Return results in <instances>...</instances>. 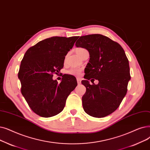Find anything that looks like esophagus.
Masks as SVG:
<instances>
[{
  "instance_id": "esophagus-1",
  "label": "esophagus",
  "mask_w": 150,
  "mask_h": 150,
  "mask_svg": "<svg viewBox=\"0 0 150 150\" xmlns=\"http://www.w3.org/2000/svg\"><path fill=\"white\" fill-rule=\"evenodd\" d=\"M76 80H77V83H78V84H81V80L80 78H79V77H78L77 79H76Z\"/></svg>"
}]
</instances>
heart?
<instances>
[{
	"mask_svg": "<svg viewBox=\"0 0 150 150\" xmlns=\"http://www.w3.org/2000/svg\"><path fill=\"white\" fill-rule=\"evenodd\" d=\"M75 51L76 54L79 55L80 57H82L83 56V54L87 52L88 51L85 49V48H77L75 50ZM81 71L82 69H78V68H72L70 70H69L67 72L68 74L71 75H80L81 73Z\"/></svg>",
	"mask_w": 150,
	"mask_h": 150,
	"instance_id": "obj_1",
	"label": "heart"
}]
</instances>
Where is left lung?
Returning <instances> with one entry per match:
<instances>
[{"label":"left lung","instance_id":"1","mask_svg":"<svg viewBox=\"0 0 150 150\" xmlns=\"http://www.w3.org/2000/svg\"><path fill=\"white\" fill-rule=\"evenodd\" d=\"M75 46L86 48L90 56L84 70L86 80L81 81L86 88L82 97L84 112L95 118L107 116L119 107L127 93L131 75L125 52L118 43L101 34L81 36ZM91 78L99 80L98 84L90 85Z\"/></svg>","mask_w":150,"mask_h":150}]
</instances>
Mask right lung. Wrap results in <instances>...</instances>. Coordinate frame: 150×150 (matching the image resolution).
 I'll return each instance as SVG.
<instances>
[{
    "label": "right lung",
    "instance_id": "1",
    "mask_svg": "<svg viewBox=\"0 0 150 150\" xmlns=\"http://www.w3.org/2000/svg\"><path fill=\"white\" fill-rule=\"evenodd\" d=\"M79 37H53L30 47L24 56L18 71L21 92L31 110L49 118L61 113L67 97L77 86L72 76L64 75L58 83L53 80L64 67L65 56Z\"/></svg>",
    "mask_w": 150,
    "mask_h": 150
}]
</instances>
